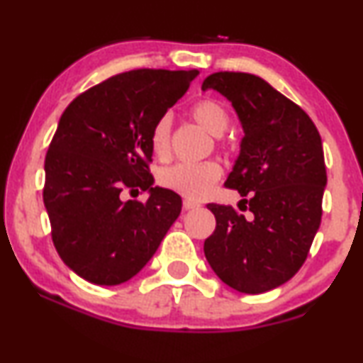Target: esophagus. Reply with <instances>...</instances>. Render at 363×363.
I'll list each match as a JSON object with an SVG mask.
<instances>
[{"instance_id":"obj_1","label":"esophagus","mask_w":363,"mask_h":363,"mask_svg":"<svg viewBox=\"0 0 363 363\" xmlns=\"http://www.w3.org/2000/svg\"><path fill=\"white\" fill-rule=\"evenodd\" d=\"M199 206H201L199 203H196V201H191V199H184V203H182V208H184L186 211H189V209H196Z\"/></svg>"}]
</instances>
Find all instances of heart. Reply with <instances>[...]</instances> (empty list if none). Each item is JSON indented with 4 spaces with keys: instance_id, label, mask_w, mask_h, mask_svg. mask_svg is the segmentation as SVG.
<instances>
[{
    "instance_id": "obj_1",
    "label": "heart",
    "mask_w": 363,
    "mask_h": 363,
    "mask_svg": "<svg viewBox=\"0 0 363 363\" xmlns=\"http://www.w3.org/2000/svg\"><path fill=\"white\" fill-rule=\"evenodd\" d=\"M191 115L206 132L215 137L225 133L228 128L226 110L215 99H201L191 106ZM150 148L154 155L167 157L170 148V116L162 115L150 130ZM221 177V167L215 160L187 164L179 162L162 169L159 172V184L184 196L187 199H203L208 196L218 179Z\"/></svg>"
}]
</instances>
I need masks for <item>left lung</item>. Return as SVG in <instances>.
Wrapping results in <instances>:
<instances>
[{
  "label": "left lung",
  "mask_w": 363,
  "mask_h": 363,
  "mask_svg": "<svg viewBox=\"0 0 363 363\" xmlns=\"http://www.w3.org/2000/svg\"><path fill=\"white\" fill-rule=\"evenodd\" d=\"M215 89L235 108L245 137L225 186L252 211L209 203L216 228L204 255L226 286L260 294L282 286L306 260L321 223L326 165L321 137L303 108L247 72H215Z\"/></svg>",
  "instance_id": "8db88e82"
}]
</instances>
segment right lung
<instances>
[{
    "mask_svg": "<svg viewBox=\"0 0 363 363\" xmlns=\"http://www.w3.org/2000/svg\"><path fill=\"white\" fill-rule=\"evenodd\" d=\"M199 71L135 69L99 82L65 108L45 155L43 204L52 242L87 282L116 286L145 267L181 213L174 191L154 187L152 126ZM151 193L145 203L123 193Z\"/></svg>",
    "mask_w": 363,
    "mask_h": 363,
    "instance_id": "add662e5",
    "label": "right lung"
}]
</instances>
